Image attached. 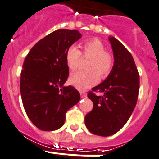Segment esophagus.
<instances>
[{
	"label": "esophagus",
	"mask_w": 159,
	"mask_h": 159,
	"mask_svg": "<svg viewBox=\"0 0 159 159\" xmlns=\"http://www.w3.org/2000/svg\"><path fill=\"white\" fill-rule=\"evenodd\" d=\"M80 94H81V98H87V93H83V92H80Z\"/></svg>",
	"instance_id": "obj_1"
}]
</instances>
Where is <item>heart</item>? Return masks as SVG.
I'll return each instance as SVG.
<instances>
[{"label":"heart","mask_w":159,"mask_h":159,"mask_svg":"<svg viewBox=\"0 0 159 159\" xmlns=\"http://www.w3.org/2000/svg\"><path fill=\"white\" fill-rule=\"evenodd\" d=\"M82 52L76 46L69 47L66 51V66L71 71H75L80 66L82 55L89 58L86 63L88 70L77 71L70 77V82L79 90H86L98 83L99 77L106 78L112 71L114 58L112 53L106 51V47L98 39H90L83 42Z\"/></svg>","instance_id":"b5f03b06"}]
</instances>
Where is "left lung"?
Segmentation results:
<instances>
[{
  "label": "left lung",
  "instance_id": "obj_1",
  "mask_svg": "<svg viewBox=\"0 0 159 159\" xmlns=\"http://www.w3.org/2000/svg\"><path fill=\"white\" fill-rule=\"evenodd\" d=\"M114 65L108 77L88 93L93 108L85 117L91 133L111 136L123 128L129 119L138 101L139 74L131 53L115 37H109ZM103 92L97 96L95 92Z\"/></svg>",
  "mask_w": 159,
  "mask_h": 159
}]
</instances>
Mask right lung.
Segmentation results:
<instances>
[{"mask_svg": "<svg viewBox=\"0 0 159 159\" xmlns=\"http://www.w3.org/2000/svg\"><path fill=\"white\" fill-rule=\"evenodd\" d=\"M81 36L77 30H57L34 45L24 61L20 82L23 107L41 130L60 128L66 112L79 102V92L63 84L69 76L66 51Z\"/></svg>", "mask_w": 159, "mask_h": 159, "instance_id": "1", "label": "right lung"}]
</instances>
